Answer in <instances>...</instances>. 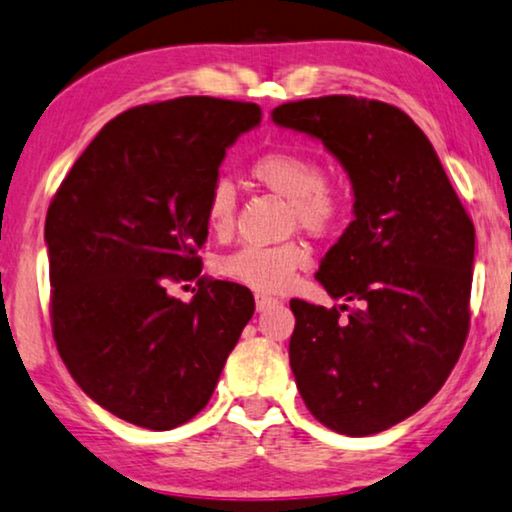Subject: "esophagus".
Here are the masks:
<instances>
[{"label":"esophagus","mask_w":512,"mask_h":512,"mask_svg":"<svg viewBox=\"0 0 512 512\" xmlns=\"http://www.w3.org/2000/svg\"><path fill=\"white\" fill-rule=\"evenodd\" d=\"M274 304H278V299H276V297H271V295H262V292H257V295H255V306H257V311L269 309V306H274Z\"/></svg>","instance_id":"1"}]
</instances>
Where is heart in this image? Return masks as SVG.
<instances>
[{
	"label": "heart",
	"mask_w": 512,
	"mask_h": 512,
	"mask_svg": "<svg viewBox=\"0 0 512 512\" xmlns=\"http://www.w3.org/2000/svg\"><path fill=\"white\" fill-rule=\"evenodd\" d=\"M252 180L288 199V227L311 236H330L349 213L346 196L327 182L323 161L297 147L269 149L250 163ZM206 224L217 238L231 236L236 224V189L217 180L206 199ZM309 262V250L299 241L278 245H243L217 260V274L257 292H281L292 276Z\"/></svg>",
	"instance_id": "1"
}]
</instances>
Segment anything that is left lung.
<instances>
[{
    "instance_id": "1",
    "label": "left lung",
    "mask_w": 512,
    "mask_h": 512,
    "mask_svg": "<svg viewBox=\"0 0 512 512\" xmlns=\"http://www.w3.org/2000/svg\"><path fill=\"white\" fill-rule=\"evenodd\" d=\"M271 117L323 142L356 196V220L327 250L316 281L358 306L292 299L297 388L332 431L353 438L386 431L440 391L466 344L473 220L403 109L325 95L285 102Z\"/></svg>"
}]
</instances>
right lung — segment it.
<instances>
[{"label":"right lung","mask_w":512,"mask_h":512,"mask_svg":"<svg viewBox=\"0 0 512 512\" xmlns=\"http://www.w3.org/2000/svg\"><path fill=\"white\" fill-rule=\"evenodd\" d=\"M255 102L187 95L126 109L95 135L46 213L51 327L88 398L168 431L208 405L255 313L245 285L201 275L206 199ZM196 280L192 303L167 295Z\"/></svg>","instance_id":"add662e5"}]
</instances>
